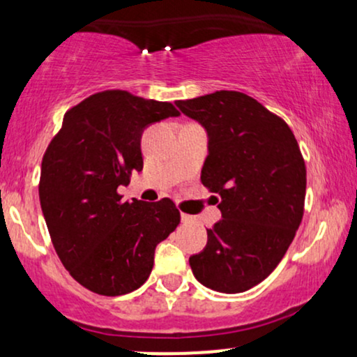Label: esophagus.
Masks as SVG:
<instances>
[{
	"label": "esophagus",
	"mask_w": 357,
	"mask_h": 357,
	"mask_svg": "<svg viewBox=\"0 0 357 357\" xmlns=\"http://www.w3.org/2000/svg\"><path fill=\"white\" fill-rule=\"evenodd\" d=\"M181 221H183V223L190 225V223H195L196 218H195V216H191V215H186V213H183V215H181Z\"/></svg>",
	"instance_id": "34e87169"
}]
</instances>
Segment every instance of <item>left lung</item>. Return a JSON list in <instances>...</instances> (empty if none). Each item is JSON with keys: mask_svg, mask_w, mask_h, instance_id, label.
<instances>
[{"mask_svg": "<svg viewBox=\"0 0 357 357\" xmlns=\"http://www.w3.org/2000/svg\"><path fill=\"white\" fill-rule=\"evenodd\" d=\"M176 105L208 130L202 183L223 216L190 258L192 275L216 292H245L275 270L304 216L301 147L284 119L247 93L218 90Z\"/></svg>", "mask_w": 357, "mask_h": 357, "instance_id": "1", "label": "left lung"}]
</instances>
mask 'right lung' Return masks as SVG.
I'll list each match as a JSON object with an SVG mask.
<instances>
[{
  "label": "right lung",
  "mask_w": 357,
  "mask_h": 357,
  "mask_svg": "<svg viewBox=\"0 0 357 357\" xmlns=\"http://www.w3.org/2000/svg\"><path fill=\"white\" fill-rule=\"evenodd\" d=\"M174 116L171 102L102 90L65 112L45 151L38 192L52 243L68 273L99 296L144 284L155 247L181 221L173 199L129 203L117 192L142 171V130Z\"/></svg>",
  "instance_id": "right-lung-1"
}]
</instances>
